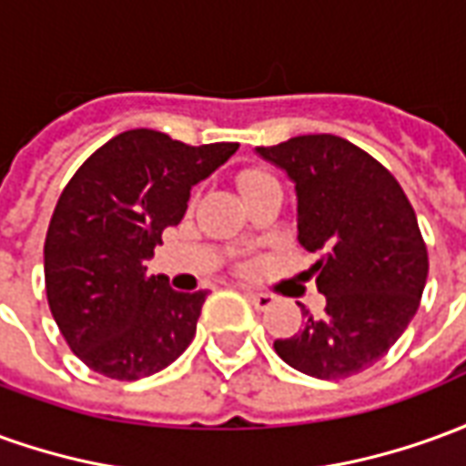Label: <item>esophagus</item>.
Masks as SVG:
<instances>
[{
	"mask_svg": "<svg viewBox=\"0 0 466 466\" xmlns=\"http://www.w3.org/2000/svg\"><path fill=\"white\" fill-rule=\"evenodd\" d=\"M247 300L255 305L257 310H267V308H272L275 305V295H269V292H247Z\"/></svg>",
	"mask_w": 466,
	"mask_h": 466,
	"instance_id": "esophagus-1",
	"label": "esophagus"
}]
</instances>
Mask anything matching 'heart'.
<instances>
[{
  "instance_id": "heart-1",
  "label": "heart",
  "mask_w": 466,
  "mask_h": 466,
  "mask_svg": "<svg viewBox=\"0 0 466 466\" xmlns=\"http://www.w3.org/2000/svg\"><path fill=\"white\" fill-rule=\"evenodd\" d=\"M237 184H239V191H242L244 199H247L249 194H255V191H259V188L265 187H272V184H278V181H275L272 174H267L262 168H247V171H242V174L237 177Z\"/></svg>"
}]
</instances>
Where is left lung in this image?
Segmentation results:
<instances>
[{
	"label": "left lung",
	"instance_id": "obj_1",
	"mask_svg": "<svg viewBox=\"0 0 466 466\" xmlns=\"http://www.w3.org/2000/svg\"><path fill=\"white\" fill-rule=\"evenodd\" d=\"M257 154L288 171L298 191V239L325 312L275 340L300 373L335 380L370 369L419 310L429 255L414 207L383 164L340 136H298Z\"/></svg>",
	"mask_w": 466,
	"mask_h": 466
}]
</instances>
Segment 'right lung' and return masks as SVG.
Here are the masks:
<instances>
[{"instance_id":"right-lung-1","label":"right lung","mask_w":466,"mask_h":466,"mask_svg":"<svg viewBox=\"0 0 466 466\" xmlns=\"http://www.w3.org/2000/svg\"><path fill=\"white\" fill-rule=\"evenodd\" d=\"M239 143L188 146L148 128L123 131L63 188L45 237V289L55 323L87 369L138 380L171 366L197 333L207 292L148 275L166 227Z\"/></svg>"}]
</instances>
